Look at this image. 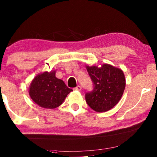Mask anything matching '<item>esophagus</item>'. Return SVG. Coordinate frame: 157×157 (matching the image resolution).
I'll return each instance as SVG.
<instances>
[{
    "label": "esophagus",
    "mask_w": 157,
    "mask_h": 157,
    "mask_svg": "<svg viewBox=\"0 0 157 157\" xmlns=\"http://www.w3.org/2000/svg\"><path fill=\"white\" fill-rule=\"evenodd\" d=\"M73 90H78V91H80V90H82V87H81V86L78 85V86H77L76 87H75Z\"/></svg>",
    "instance_id": "esophagus-1"
}]
</instances>
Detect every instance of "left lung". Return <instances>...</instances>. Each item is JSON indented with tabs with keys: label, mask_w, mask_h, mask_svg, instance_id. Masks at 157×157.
I'll use <instances>...</instances> for the list:
<instances>
[{
	"label": "left lung",
	"mask_w": 157,
	"mask_h": 157,
	"mask_svg": "<svg viewBox=\"0 0 157 157\" xmlns=\"http://www.w3.org/2000/svg\"><path fill=\"white\" fill-rule=\"evenodd\" d=\"M93 90L85 94L87 105L94 111L103 112L113 108L120 100L125 88L122 70L105 64L101 67L87 66Z\"/></svg>",
	"instance_id": "left-lung-1"
}]
</instances>
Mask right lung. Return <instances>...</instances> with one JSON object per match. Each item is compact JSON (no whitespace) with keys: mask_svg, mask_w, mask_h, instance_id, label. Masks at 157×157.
<instances>
[{"mask_svg":"<svg viewBox=\"0 0 157 157\" xmlns=\"http://www.w3.org/2000/svg\"><path fill=\"white\" fill-rule=\"evenodd\" d=\"M72 90L56 77V71L45 72L37 75L30 86V98L40 107L54 109L63 102Z\"/></svg>","mask_w":157,"mask_h":157,"instance_id":"add662e5","label":"right lung"}]
</instances>
